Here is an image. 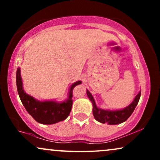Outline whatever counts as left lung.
<instances>
[{"instance_id": "obj_1", "label": "left lung", "mask_w": 160, "mask_h": 160, "mask_svg": "<svg viewBox=\"0 0 160 160\" xmlns=\"http://www.w3.org/2000/svg\"><path fill=\"white\" fill-rule=\"evenodd\" d=\"M86 93H87L88 97L90 99L92 103L93 104L92 113L95 120L98 121V122H102V123L108 122L110 125L120 124L127 120V119L133 113L134 110H135V107L138 103L141 96V92H139L138 94L135 96L132 103L129 104L125 109L120 110V111H104V110L99 109V108H97L94 98L92 96L91 93L89 92V90L86 91Z\"/></svg>"}]
</instances>
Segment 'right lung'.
I'll return each mask as SVG.
<instances>
[{
  "instance_id": "add662e5",
  "label": "right lung",
  "mask_w": 160,
  "mask_h": 160,
  "mask_svg": "<svg viewBox=\"0 0 160 160\" xmlns=\"http://www.w3.org/2000/svg\"><path fill=\"white\" fill-rule=\"evenodd\" d=\"M81 82V81H78L71 86L69 98L66 102L62 103H56L55 102H41L35 100L24 92L19 68L16 71V86L22 103L28 113L37 122L42 124H54L65 120L68 117L73 104V89Z\"/></svg>"
}]
</instances>
